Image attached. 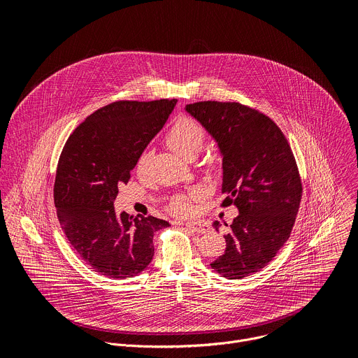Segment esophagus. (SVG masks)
<instances>
[{
    "mask_svg": "<svg viewBox=\"0 0 358 358\" xmlns=\"http://www.w3.org/2000/svg\"><path fill=\"white\" fill-rule=\"evenodd\" d=\"M185 227L188 229H191L192 232H196V234H206L208 231V224L202 222V221H189V222H185Z\"/></svg>",
    "mask_w": 358,
    "mask_h": 358,
    "instance_id": "1",
    "label": "esophagus"
}]
</instances>
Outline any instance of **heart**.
Segmentation results:
<instances>
[{"label":"heart","mask_w":358,"mask_h":358,"mask_svg":"<svg viewBox=\"0 0 358 358\" xmlns=\"http://www.w3.org/2000/svg\"><path fill=\"white\" fill-rule=\"evenodd\" d=\"M206 140L207 131L203 130V127L199 123H196L194 119L188 116H180L178 119H176L166 134V143L169 144V147L173 151H176L177 155L188 160L194 159L198 155ZM150 157V150L145 148L140 152L136 162V170L138 173H143L147 169ZM189 198L191 195L181 192L173 195L169 202L170 211L180 215L187 214L189 211Z\"/></svg>","instance_id":"obj_1"}]
</instances>
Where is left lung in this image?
I'll list each match as a JSON object with an SVG mask.
<instances>
[{"mask_svg":"<svg viewBox=\"0 0 358 358\" xmlns=\"http://www.w3.org/2000/svg\"><path fill=\"white\" fill-rule=\"evenodd\" d=\"M218 141L227 195L221 207L239 215L228 227L227 249L211 268L228 279L264 269L289 239L301 199V180L287 138L265 113L239 101L187 105ZM218 231L220 222L214 224Z\"/></svg>","mask_w":358,"mask_h":358,"instance_id":"8db88e82","label":"left lung"}]
</instances>
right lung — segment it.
<instances>
[{"label":"right lung","instance_id":"right-lung-1","mask_svg":"<svg viewBox=\"0 0 358 358\" xmlns=\"http://www.w3.org/2000/svg\"><path fill=\"white\" fill-rule=\"evenodd\" d=\"M176 103L177 99L112 101L87 116L62 148L54 184L59 224L79 257L109 279L143 272L155 255V232L170 225L151 215H117L113 199Z\"/></svg>","mask_w":358,"mask_h":358}]
</instances>
